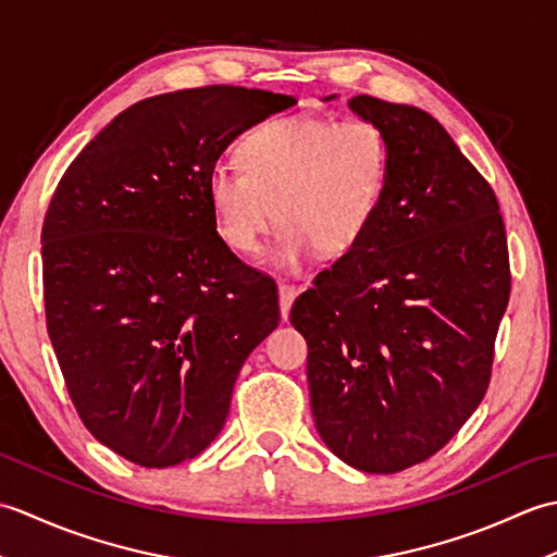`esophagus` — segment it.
I'll list each match as a JSON object with an SVG mask.
<instances>
[{"label":"esophagus","instance_id":"34e87169","mask_svg":"<svg viewBox=\"0 0 557 557\" xmlns=\"http://www.w3.org/2000/svg\"><path fill=\"white\" fill-rule=\"evenodd\" d=\"M277 292H280V315H282V321H287L292 304H294V299H297V287L287 285V282H280Z\"/></svg>","mask_w":557,"mask_h":557}]
</instances>
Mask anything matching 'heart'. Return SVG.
I'll return each mask as SVG.
<instances>
[{
  "label": "heart",
  "instance_id": "obj_1",
  "mask_svg": "<svg viewBox=\"0 0 557 557\" xmlns=\"http://www.w3.org/2000/svg\"><path fill=\"white\" fill-rule=\"evenodd\" d=\"M236 158L242 171L215 164L206 182L218 234L251 256L280 220L268 260L287 270L313 251H351L371 230L389 174L387 138L361 116H280L251 128Z\"/></svg>",
  "mask_w": 557,
  "mask_h": 557
}]
</instances>
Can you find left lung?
Returning <instances> with one entry per match:
<instances>
[{
    "label": "left lung",
    "mask_w": 557,
    "mask_h": 557,
    "mask_svg": "<svg viewBox=\"0 0 557 557\" xmlns=\"http://www.w3.org/2000/svg\"><path fill=\"white\" fill-rule=\"evenodd\" d=\"M349 110L387 138L383 203L289 321L309 345L311 411L330 453L397 474L435 455L486 395L510 260L493 188L441 122L371 96Z\"/></svg>",
    "instance_id": "8db88e82"
}]
</instances>
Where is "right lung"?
I'll use <instances>...</instances> for the list:
<instances>
[{
  "mask_svg": "<svg viewBox=\"0 0 557 557\" xmlns=\"http://www.w3.org/2000/svg\"><path fill=\"white\" fill-rule=\"evenodd\" d=\"M297 104L234 86L116 114L69 164L42 224L47 333L86 429L148 469L203 453L277 287L218 234L206 182L236 136Z\"/></svg>",
  "mask_w": 557,
  "mask_h": 557,
  "instance_id": "1",
  "label": "right lung"
}]
</instances>
